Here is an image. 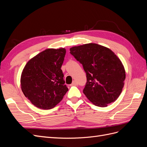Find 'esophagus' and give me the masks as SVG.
Instances as JSON below:
<instances>
[{
	"instance_id": "34e87169",
	"label": "esophagus",
	"mask_w": 147,
	"mask_h": 147,
	"mask_svg": "<svg viewBox=\"0 0 147 147\" xmlns=\"http://www.w3.org/2000/svg\"><path fill=\"white\" fill-rule=\"evenodd\" d=\"M77 82L76 81H74L72 83L70 84V86H77Z\"/></svg>"
}]
</instances>
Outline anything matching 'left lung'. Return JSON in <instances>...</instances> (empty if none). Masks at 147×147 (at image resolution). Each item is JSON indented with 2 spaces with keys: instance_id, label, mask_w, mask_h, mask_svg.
<instances>
[{
  "instance_id": "left-lung-1",
  "label": "left lung",
  "mask_w": 147,
  "mask_h": 147,
  "mask_svg": "<svg viewBox=\"0 0 147 147\" xmlns=\"http://www.w3.org/2000/svg\"><path fill=\"white\" fill-rule=\"evenodd\" d=\"M70 51L86 74L83 93L89 100L101 107L116 100L126 78L125 69L119 57L109 48L92 43L73 47Z\"/></svg>"
}]
</instances>
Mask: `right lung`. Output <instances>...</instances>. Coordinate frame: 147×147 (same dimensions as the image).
<instances>
[{"instance_id":"obj_1","label":"right lung","mask_w":147,"mask_h":147,"mask_svg":"<svg viewBox=\"0 0 147 147\" xmlns=\"http://www.w3.org/2000/svg\"><path fill=\"white\" fill-rule=\"evenodd\" d=\"M65 53L64 48H48L30 59L24 66L20 80L22 91L39 109L55 107L68 91L61 69Z\"/></svg>"}]
</instances>
